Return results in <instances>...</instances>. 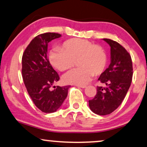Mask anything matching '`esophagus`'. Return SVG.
<instances>
[{"instance_id":"1","label":"esophagus","mask_w":147,"mask_h":147,"mask_svg":"<svg viewBox=\"0 0 147 147\" xmlns=\"http://www.w3.org/2000/svg\"><path fill=\"white\" fill-rule=\"evenodd\" d=\"M76 86H78V87H80V88H84L86 87V86H85V85H76Z\"/></svg>"}]
</instances>
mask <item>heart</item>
I'll use <instances>...</instances> for the list:
<instances>
[{
	"instance_id": "1",
	"label": "heart",
	"mask_w": 147,
	"mask_h": 147,
	"mask_svg": "<svg viewBox=\"0 0 147 147\" xmlns=\"http://www.w3.org/2000/svg\"><path fill=\"white\" fill-rule=\"evenodd\" d=\"M50 63L61 71L72 68L78 61L80 66L65 74L63 80L69 84H87L93 75L104 72L107 56L101 46L82 39H71L65 41L63 48H54L49 56Z\"/></svg>"
}]
</instances>
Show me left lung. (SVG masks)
<instances>
[{"label":"left lung","mask_w":147,"mask_h":147,"mask_svg":"<svg viewBox=\"0 0 147 147\" xmlns=\"http://www.w3.org/2000/svg\"><path fill=\"white\" fill-rule=\"evenodd\" d=\"M103 39L110 46L111 61L98 80L106 86H97L95 97L88 101L90 109L99 115H109L120 106L129 90L133 76L129 52L117 41Z\"/></svg>","instance_id":"obj_1"}]
</instances>
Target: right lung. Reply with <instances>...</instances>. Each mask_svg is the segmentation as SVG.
<instances>
[{
    "label": "right lung",
    "instance_id": "add662e5",
    "mask_svg": "<svg viewBox=\"0 0 147 147\" xmlns=\"http://www.w3.org/2000/svg\"><path fill=\"white\" fill-rule=\"evenodd\" d=\"M61 35L46 32L34 38L25 49L22 59V74L30 98L41 111L52 113L59 109L67 96L70 86H51L59 80L49 61L48 43Z\"/></svg>",
    "mask_w": 147,
    "mask_h": 147
}]
</instances>
